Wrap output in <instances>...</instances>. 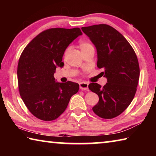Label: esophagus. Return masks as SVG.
<instances>
[{
	"mask_svg": "<svg viewBox=\"0 0 156 156\" xmlns=\"http://www.w3.org/2000/svg\"><path fill=\"white\" fill-rule=\"evenodd\" d=\"M79 85H80V89L81 90H87L88 89L89 84L86 83V82H82V83L79 84Z\"/></svg>",
	"mask_w": 156,
	"mask_h": 156,
	"instance_id": "esophagus-1",
	"label": "esophagus"
}]
</instances>
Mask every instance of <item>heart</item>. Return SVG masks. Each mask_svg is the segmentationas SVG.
Here are the masks:
<instances>
[{
    "label": "heart",
    "instance_id": "1",
    "mask_svg": "<svg viewBox=\"0 0 156 156\" xmlns=\"http://www.w3.org/2000/svg\"><path fill=\"white\" fill-rule=\"evenodd\" d=\"M79 47H80L82 51H85L87 49H90L91 47H93V46H92L90 43H89L87 42H85V41L80 42V44H79ZM69 48L66 49V51L65 52V56H67V55L69 54Z\"/></svg>",
    "mask_w": 156,
    "mask_h": 156
}]
</instances>
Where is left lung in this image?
<instances>
[{
    "instance_id": "1",
    "label": "left lung",
    "mask_w": 156,
    "mask_h": 156,
    "mask_svg": "<svg viewBox=\"0 0 156 156\" xmlns=\"http://www.w3.org/2000/svg\"><path fill=\"white\" fill-rule=\"evenodd\" d=\"M97 51V66L103 68L107 83L104 87L91 83L89 89L99 97L92 108L97 115L112 119L121 114L133 100L140 76L136 54L126 38L109 25L82 27Z\"/></svg>"
}]
</instances>
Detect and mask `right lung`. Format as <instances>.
Returning <instances> with one entry per match:
<instances>
[{
	"label": "right lung",
	"mask_w": 156,
	"mask_h": 156,
	"mask_svg": "<svg viewBox=\"0 0 156 156\" xmlns=\"http://www.w3.org/2000/svg\"><path fill=\"white\" fill-rule=\"evenodd\" d=\"M82 34L78 27L49 29L36 36L21 54L17 70L20 95L38 119H56L78 91V83H58L54 76L57 67L64 66L62 60L66 49Z\"/></svg>",
	"instance_id": "obj_1"
}]
</instances>
